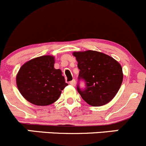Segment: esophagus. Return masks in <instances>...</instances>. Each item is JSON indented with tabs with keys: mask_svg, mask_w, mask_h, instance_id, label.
Returning <instances> with one entry per match:
<instances>
[{
	"mask_svg": "<svg viewBox=\"0 0 146 146\" xmlns=\"http://www.w3.org/2000/svg\"><path fill=\"white\" fill-rule=\"evenodd\" d=\"M70 84L72 86H75V85H76V81H75V79H73L71 82H70Z\"/></svg>",
	"mask_w": 146,
	"mask_h": 146,
	"instance_id": "esophagus-1",
	"label": "esophagus"
}]
</instances>
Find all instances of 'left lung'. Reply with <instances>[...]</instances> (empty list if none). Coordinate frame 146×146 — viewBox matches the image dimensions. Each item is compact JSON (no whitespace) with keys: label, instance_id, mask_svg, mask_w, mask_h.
I'll list each match as a JSON object with an SVG mask.
<instances>
[{"label":"left lung","instance_id":"left-lung-1","mask_svg":"<svg viewBox=\"0 0 146 146\" xmlns=\"http://www.w3.org/2000/svg\"><path fill=\"white\" fill-rule=\"evenodd\" d=\"M79 70V81L85 87L76 89L82 99L93 106L109 103L116 96L123 81L121 66L110 56L99 52L88 50L74 52Z\"/></svg>","mask_w":146,"mask_h":146}]
</instances>
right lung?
<instances>
[{
  "label": "right lung",
  "mask_w": 146,
  "mask_h": 146,
  "mask_svg": "<svg viewBox=\"0 0 146 146\" xmlns=\"http://www.w3.org/2000/svg\"><path fill=\"white\" fill-rule=\"evenodd\" d=\"M52 56H42L27 62L16 77L18 89L23 96L37 106H47L58 99L67 86L60 70L54 67Z\"/></svg>",
  "instance_id": "1"
}]
</instances>
